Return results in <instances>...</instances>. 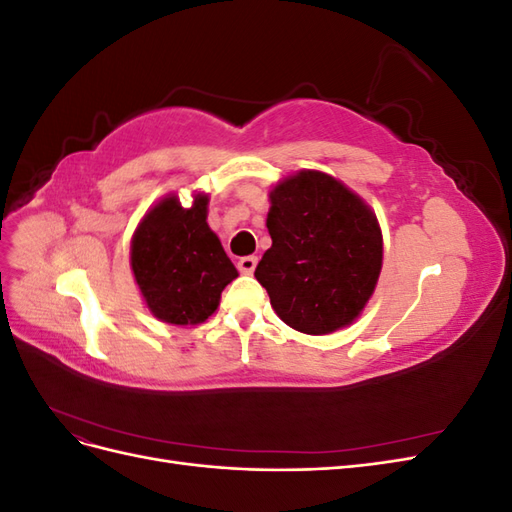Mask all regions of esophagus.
I'll use <instances>...</instances> for the list:
<instances>
[{"instance_id": "34e87169", "label": "esophagus", "mask_w": 512, "mask_h": 512, "mask_svg": "<svg viewBox=\"0 0 512 512\" xmlns=\"http://www.w3.org/2000/svg\"><path fill=\"white\" fill-rule=\"evenodd\" d=\"M256 265H258V258H256V256H243V258H239V262H237L239 271H241V273H245V275L254 273Z\"/></svg>"}]
</instances>
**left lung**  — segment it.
I'll use <instances>...</instances> for the list:
<instances>
[{"instance_id":"1","label":"left lung","mask_w":512,"mask_h":512,"mask_svg":"<svg viewBox=\"0 0 512 512\" xmlns=\"http://www.w3.org/2000/svg\"><path fill=\"white\" fill-rule=\"evenodd\" d=\"M267 228L273 243L254 275L288 327L327 335L361 314L382 269V235L359 196L303 170L275 185Z\"/></svg>"}]
</instances>
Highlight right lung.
<instances>
[{"instance_id":"1","label":"right lung","mask_w":512,"mask_h":512,"mask_svg":"<svg viewBox=\"0 0 512 512\" xmlns=\"http://www.w3.org/2000/svg\"><path fill=\"white\" fill-rule=\"evenodd\" d=\"M209 198L190 209L175 196L153 207L132 239V271L153 316L168 324L205 322L239 275L207 224Z\"/></svg>"}]
</instances>
